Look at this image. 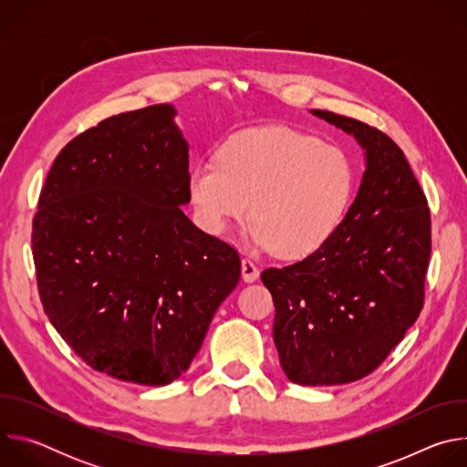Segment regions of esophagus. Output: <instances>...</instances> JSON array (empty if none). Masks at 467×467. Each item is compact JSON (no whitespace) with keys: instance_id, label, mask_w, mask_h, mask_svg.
<instances>
[{"instance_id":"34e87169","label":"esophagus","mask_w":467,"mask_h":467,"mask_svg":"<svg viewBox=\"0 0 467 467\" xmlns=\"http://www.w3.org/2000/svg\"><path fill=\"white\" fill-rule=\"evenodd\" d=\"M258 275H260V272L254 265V262L251 258H244L242 260V277H244V281L253 283V281L258 279Z\"/></svg>"}]
</instances>
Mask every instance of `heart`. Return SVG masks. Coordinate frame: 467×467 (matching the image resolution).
I'll return each instance as SVG.
<instances>
[{"label": "heart", "mask_w": 467, "mask_h": 467, "mask_svg": "<svg viewBox=\"0 0 467 467\" xmlns=\"http://www.w3.org/2000/svg\"><path fill=\"white\" fill-rule=\"evenodd\" d=\"M353 186V166L340 148L279 125L238 132L216 161L197 162L190 173L202 227L223 234L251 214L253 245L285 258L310 254L332 236Z\"/></svg>", "instance_id": "heart-1"}]
</instances>
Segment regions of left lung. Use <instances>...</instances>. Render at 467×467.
Returning a JSON list of instances; mask_svg holds the SVG:
<instances>
[{"label": "left lung", "instance_id": "obj_1", "mask_svg": "<svg viewBox=\"0 0 467 467\" xmlns=\"http://www.w3.org/2000/svg\"><path fill=\"white\" fill-rule=\"evenodd\" d=\"M312 114L357 139L366 171L332 236L260 279L274 297V342L286 377L332 386L375 371L418 319L431 211L405 153L382 130L328 110Z\"/></svg>", "mask_w": 467, "mask_h": 467}]
</instances>
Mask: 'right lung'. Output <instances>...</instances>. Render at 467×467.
Segmentation results:
<instances>
[{
    "label": "right lung",
    "mask_w": 467,
    "mask_h": 467,
    "mask_svg": "<svg viewBox=\"0 0 467 467\" xmlns=\"http://www.w3.org/2000/svg\"><path fill=\"white\" fill-rule=\"evenodd\" d=\"M171 105L99 121L57 155L33 218L44 312L92 369L146 386L179 379L240 256L182 213L188 144Z\"/></svg>",
    "instance_id": "1"
}]
</instances>
